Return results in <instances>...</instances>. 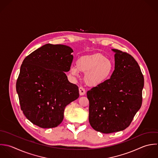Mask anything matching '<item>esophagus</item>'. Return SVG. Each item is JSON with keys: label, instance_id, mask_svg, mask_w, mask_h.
<instances>
[{"label": "esophagus", "instance_id": "esophagus-1", "mask_svg": "<svg viewBox=\"0 0 158 158\" xmlns=\"http://www.w3.org/2000/svg\"><path fill=\"white\" fill-rule=\"evenodd\" d=\"M79 94H80V95H84L85 94V93H86L85 89H84L83 87H79Z\"/></svg>", "mask_w": 158, "mask_h": 158}]
</instances>
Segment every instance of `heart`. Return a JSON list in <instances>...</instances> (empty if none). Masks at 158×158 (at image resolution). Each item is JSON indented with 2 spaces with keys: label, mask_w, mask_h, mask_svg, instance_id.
Here are the masks:
<instances>
[{
  "label": "heart",
  "mask_w": 158,
  "mask_h": 158,
  "mask_svg": "<svg viewBox=\"0 0 158 158\" xmlns=\"http://www.w3.org/2000/svg\"><path fill=\"white\" fill-rule=\"evenodd\" d=\"M113 69V64L110 60L101 53H96L80 57L76 62V66L71 67L70 73L74 77L79 76V71L85 73L86 84L96 87L109 79Z\"/></svg>",
  "instance_id": "heart-1"
}]
</instances>
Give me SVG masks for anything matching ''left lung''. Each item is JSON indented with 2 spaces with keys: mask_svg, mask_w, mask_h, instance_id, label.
Wrapping results in <instances>:
<instances>
[{
  "mask_svg": "<svg viewBox=\"0 0 158 158\" xmlns=\"http://www.w3.org/2000/svg\"><path fill=\"white\" fill-rule=\"evenodd\" d=\"M114 70L102 84L87 91L89 120L96 131L110 134L129 126L142 103L144 77L130 54L117 49Z\"/></svg>",
  "mask_w": 158,
  "mask_h": 158,
  "instance_id": "left-lung-1",
  "label": "left lung"
}]
</instances>
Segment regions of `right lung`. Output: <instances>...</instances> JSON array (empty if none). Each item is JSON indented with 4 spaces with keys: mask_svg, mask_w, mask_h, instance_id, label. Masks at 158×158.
Returning <instances> with one entry per match:
<instances>
[{
    "mask_svg": "<svg viewBox=\"0 0 158 158\" xmlns=\"http://www.w3.org/2000/svg\"><path fill=\"white\" fill-rule=\"evenodd\" d=\"M73 49L45 44L23 60L16 84L21 110L32 124L44 129L61 124L65 107L79 96L78 87L64 72L71 68Z\"/></svg>",
    "mask_w": 158,
    "mask_h": 158,
    "instance_id": "obj_1",
    "label": "right lung"
}]
</instances>
